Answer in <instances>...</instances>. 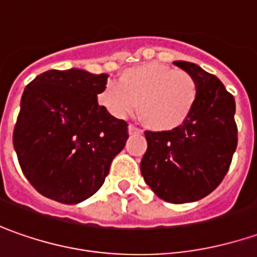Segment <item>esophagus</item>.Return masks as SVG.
Masks as SVG:
<instances>
[{
    "instance_id": "1",
    "label": "esophagus",
    "mask_w": 257,
    "mask_h": 257,
    "mask_svg": "<svg viewBox=\"0 0 257 257\" xmlns=\"http://www.w3.org/2000/svg\"><path fill=\"white\" fill-rule=\"evenodd\" d=\"M128 132H129V135H139V134H142V131H141V129L135 128L134 125H129Z\"/></svg>"
}]
</instances>
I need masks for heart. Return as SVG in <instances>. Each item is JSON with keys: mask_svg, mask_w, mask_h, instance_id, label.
Listing matches in <instances>:
<instances>
[{"mask_svg": "<svg viewBox=\"0 0 257 257\" xmlns=\"http://www.w3.org/2000/svg\"><path fill=\"white\" fill-rule=\"evenodd\" d=\"M198 99L193 76L159 62H146L125 69L118 84H106L98 102L116 119H125L138 109L146 126L154 131L179 128L190 116Z\"/></svg>", "mask_w": 257, "mask_h": 257, "instance_id": "b5f03b06", "label": "heart"}]
</instances>
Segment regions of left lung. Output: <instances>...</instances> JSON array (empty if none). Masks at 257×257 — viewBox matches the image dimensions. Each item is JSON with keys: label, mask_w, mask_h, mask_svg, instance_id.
<instances>
[{"label": "left lung", "mask_w": 257, "mask_h": 257, "mask_svg": "<svg viewBox=\"0 0 257 257\" xmlns=\"http://www.w3.org/2000/svg\"><path fill=\"white\" fill-rule=\"evenodd\" d=\"M173 64L193 76L198 99L179 128L146 131L141 173L161 199L188 203L208 196L225 178L237 145L236 105L219 78L193 62Z\"/></svg>", "instance_id": "8db88e82"}]
</instances>
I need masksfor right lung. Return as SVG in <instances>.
<instances>
[{"mask_svg": "<svg viewBox=\"0 0 257 257\" xmlns=\"http://www.w3.org/2000/svg\"><path fill=\"white\" fill-rule=\"evenodd\" d=\"M106 74L51 69L25 86L14 149L41 195L67 205L92 196L123 149L128 125L98 103Z\"/></svg>", "mask_w": 257, "mask_h": 257, "instance_id": "right-lung-1", "label": "right lung"}]
</instances>
